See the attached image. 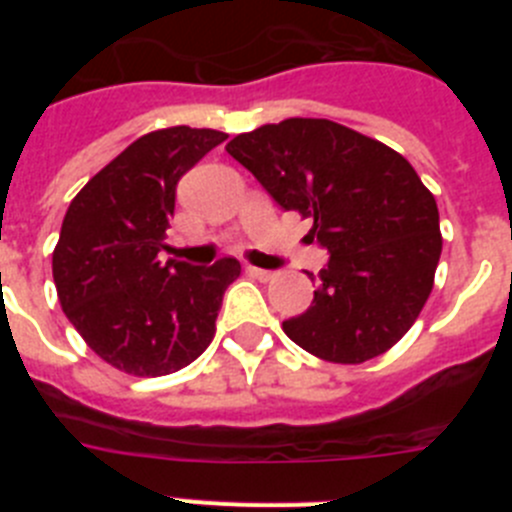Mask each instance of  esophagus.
I'll use <instances>...</instances> for the list:
<instances>
[{"mask_svg": "<svg viewBox=\"0 0 512 512\" xmlns=\"http://www.w3.org/2000/svg\"><path fill=\"white\" fill-rule=\"evenodd\" d=\"M246 271L251 274L253 279H261V282H269V279H274V271L259 269V266H246Z\"/></svg>", "mask_w": 512, "mask_h": 512, "instance_id": "34e87169", "label": "esophagus"}]
</instances>
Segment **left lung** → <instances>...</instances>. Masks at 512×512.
<instances>
[{
    "label": "left lung",
    "mask_w": 512,
    "mask_h": 512,
    "mask_svg": "<svg viewBox=\"0 0 512 512\" xmlns=\"http://www.w3.org/2000/svg\"><path fill=\"white\" fill-rule=\"evenodd\" d=\"M225 151L284 210L310 217L328 248L312 305L282 328L307 354L361 364L390 351L418 320L441 259L438 207L408 158L318 117L235 135Z\"/></svg>",
    "instance_id": "left-lung-1"
}]
</instances>
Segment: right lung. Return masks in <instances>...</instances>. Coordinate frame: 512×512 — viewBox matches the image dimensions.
<instances>
[{
  "instance_id": "1",
  "label": "right lung",
  "mask_w": 512,
  "mask_h": 512,
  "mask_svg": "<svg viewBox=\"0 0 512 512\" xmlns=\"http://www.w3.org/2000/svg\"><path fill=\"white\" fill-rule=\"evenodd\" d=\"M228 138L210 128L153 130L130 143L71 200L53 251L66 318L94 354L133 377L192 364L215 338V320L241 264L158 261L176 184Z\"/></svg>"
}]
</instances>
